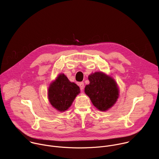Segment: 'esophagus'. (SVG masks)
Segmentation results:
<instances>
[{"label": "esophagus", "instance_id": "esophagus-1", "mask_svg": "<svg viewBox=\"0 0 159 159\" xmlns=\"http://www.w3.org/2000/svg\"><path fill=\"white\" fill-rule=\"evenodd\" d=\"M79 85V87L80 88L81 90H82L84 89V82H80Z\"/></svg>", "mask_w": 159, "mask_h": 159}]
</instances>
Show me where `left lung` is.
Returning a JSON list of instances; mask_svg holds the SVG:
<instances>
[{
	"label": "left lung",
	"instance_id": "8db88e82",
	"mask_svg": "<svg viewBox=\"0 0 159 159\" xmlns=\"http://www.w3.org/2000/svg\"><path fill=\"white\" fill-rule=\"evenodd\" d=\"M90 84L85 87V93L95 107L105 111L115 104L119 96L117 84L111 77L98 72L89 76Z\"/></svg>",
	"mask_w": 159,
	"mask_h": 159
}]
</instances>
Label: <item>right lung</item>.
<instances>
[{"mask_svg":"<svg viewBox=\"0 0 159 159\" xmlns=\"http://www.w3.org/2000/svg\"><path fill=\"white\" fill-rule=\"evenodd\" d=\"M79 93L80 88L76 84L70 82L64 74H60L48 89V98L56 109L64 111L70 107Z\"/></svg>","mask_w":159,"mask_h":159,"instance_id":"1","label":"right lung"}]
</instances>
